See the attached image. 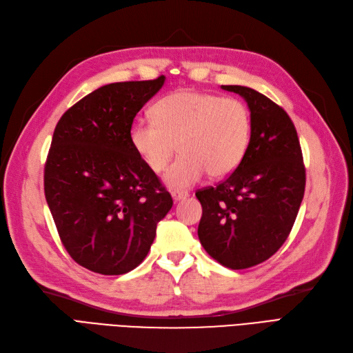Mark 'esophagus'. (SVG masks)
Returning a JSON list of instances; mask_svg holds the SVG:
<instances>
[{"instance_id": "1", "label": "esophagus", "mask_w": 353, "mask_h": 353, "mask_svg": "<svg viewBox=\"0 0 353 353\" xmlns=\"http://www.w3.org/2000/svg\"><path fill=\"white\" fill-rule=\"evenodd\" d=\"M172 199L175 200V201H179V200H184V199H187L188 196H190V193L188 191H184V190H174L172 193Z\"/></svg>"}]
</instances>
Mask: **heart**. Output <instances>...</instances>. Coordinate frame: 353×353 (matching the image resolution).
Returning a JSON list of instances; mask_svg holds the SVG:
<instances>
[{
	"label": "heart",
	"mask_w": 353,
	"mask_h": 353,
	"mask_svg": "<svg viewBox=\"0 0 353 353\" xmlns=\"http://www.w3.org/2000/svg\"><path fill=\"white\" fill-rule=\"evenodd\" d=\"M153 122L137 121L130 143L143 163L160 174L174 156L165 183L187 188L208 172L219 179L236 170L249 147L252 116L241 100L181 90L160 99L152 109Z\"/></svg>",
	"instance_id": "heart-1"
}]
</instances>
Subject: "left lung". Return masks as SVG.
I'll return each instance as SVG.
<instances>
[{
    "instance_id": "1",
    "label": "left lung",
    "mask_w": 353,
    "mask_h": 353,
    "mask_svg": "<svg viewBox=\"0 0 353 353\" xmlns=\"http://www.w3.org/2000/svg\"><path fill=\"white\" fill-rule=\"evenodd\" d=\"M248 101L249 147L240 165L216 187L196 191L203 208L199 239L221 265L252 268L270 259L290 234L305 194L301 143L287 112L241 85H222Z\"/></svg>"
}]
</instances>
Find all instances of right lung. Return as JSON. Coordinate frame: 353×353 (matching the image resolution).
I'll list each match as a JSON object with an SVG mask.
<instances>
[{"instance_id": "obj_1", "label": "right lung", "mask_w": 353, "mask_h": 353, "mask_svg": "<svg viewBox=\"0 0 353 353\" xmlns=\"http://www.w3.org/2000/svg\"><path fill=\"white\" fill-rule=\"evenodd\" d=\"M165 77L114 82L90 92L56 125L44 191L70 258L103 275H121L150 250L172 197L130 143L135 114Z\"/></svg>"}]
</instances>
